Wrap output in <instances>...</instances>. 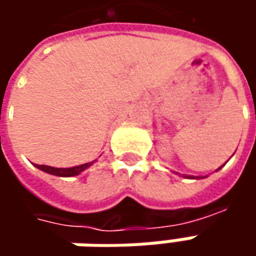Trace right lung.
Segmentation results:
<instances>
[{"mask_svg":"<svg viewBox=\"0 0 256 256\" xmlns=\"http://www.w3.org/2000/svg\"><path fill=\"white\" fill-rule=\"evenodd\" d=\"M90 165H92V162L82 164V165L72 166V168H52V166H48V165H35V166L40 168L41 171L51 174V175H56V176H75V175L81 174L84 170H86Z\"/></svg>","mask_w":256,"mask_h":256,"instance_id":"1","label":"right lung"}]
</instances>
